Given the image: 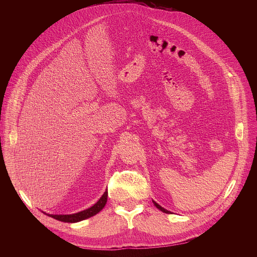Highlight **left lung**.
I'll use <instances>...</instances> for the list:
<instances>
[{
  "instance_id": "left-lung-1",
  "label": "left lung",
  "mask_w": 257,
  "mask_h": 257,
  "mask_svg": "<svg viewBox=\"0 0 257 257\" xmlns=\"http://www.w3.org/2000/svg\"><path fill=\"white\" fill-rule=\"evenodd\" d=\"M153 202H154V204H155V205H156V206H157V207H158L160 210H162L163 212H166V213H170V211H169V210H167V209H165L164 207H162V206H161L160 204H158L156 201H154V200H153Z\"/></svg>"
}]
</instances>
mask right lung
I'll list each match as a JSON object with an SVG mask.
<instances>
[{"instance_id": "add662e5", "label": "right lung", "mask_w": 257, "mask_h": 257, "mask_svg": "<svg viewBox=\"0 0 257 257\" xmlns=\"http://www.w3.org/2000/svg\"><path fill=\"white\" fill-rule=\"evenodd\" d=\"M107 200V191L105 190L104 193L102 194V196L97 200V202L95 204H93L91 207L86 208L82 211L76 212V213H72V214H50V213H46L49 216L58 219V221L64 222V223H78L83 221V219H86L88 217H91L93 215H95L96 213H98L105 205Z\"/></svg>"}]
</instances>
